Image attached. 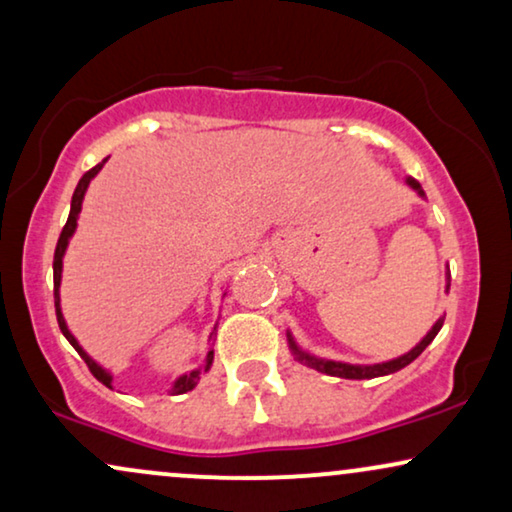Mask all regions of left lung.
I'll use <instances>...</instances> for the list:
<instances>
[{"mask_svg":"<svg viewBox=\"0 0 512 512\" xmlns=\"http://www.w3.org/2000/svg\"><path fill=\"white\" fill-rule=\"evenodd\" d=\"M406 186L413 189L418 193L420 198L425 200V191L423 186L418 184L413 177H406ZM449 286H451V274H449V267H446V293H449ZM444 326V314L439 316V319L432 323V328L428 333L423 335V340L416 342V347H411L409 352L401 354V357H394L390 361H378V364H349V361H335V359H326V357H316V354L307 352V349L297 345V340L293 338V333H290V328L286 331L288 335V347H290V354H293L295 361H300V364L314 368V371L319 373H326V375H335V378H347V380H371V378H380V375H390V373H397L401 371L404 366H409L413 359H418L420 354H423V349L430 345L432 340H435V335L442 331Z\"/></svg>","mask_w":512,"mask_h":512,"instance_id":"8db88e82","label":"left lung"}]
</instances>
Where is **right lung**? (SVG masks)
Wrapping results in <instances>:
<instances>
[{
    "mask_svg": "<svg viewBox=\"0 0 512 512\" xmlns=\"http://www.w3.org/2000/svg\"><path fill=\"white\" fill-rule=\"evenodd\" d=\"M106 163H108V158H103L99 165L92 167V170H89V172H84V174H82V179L77 181V189H75V193H73V200H70V215H68V222H66V226H63L61 236H58L56 252H54V300H56V319H58V326H61V333L66 335V340L70 342V345H73V347L77 349V354H80V357L84 359V364L89 366V371L94 373V378L99 380V383H103V385L111 387V390H113V373L108 371L106 366H101L99 361H96L94 357H89L87 349H84V347L80 345V342H77V338L73 335V331H70V328H68L66 316H63V309H61L63 257H66V250H68V245H70V238H73V236H75V231H77V219H80V212H82V200H84V196H87L89 184H92V179L96 177V174L101 172V167L106 165ZM222 297H226V293H224ZM217 323H219V319H217ZM217 323H215V328H217ZM215 328H212V333H210V338H208V340H212V335H215ZM212 361H215V352H212V349H210V352L205 354V361H203V364H200L198 368H193V371H186V373L177 375V378H174V383L170 385V390H167V392H172V394H184V392H191L193 387L198 385V380L203 378V375L210 371V368H212Z\"/></svg>",
    "mask_w": 512,
    "mask_h": 512,
    "instance_id": "1",
    "label": "right lung"
}]
</instances>
